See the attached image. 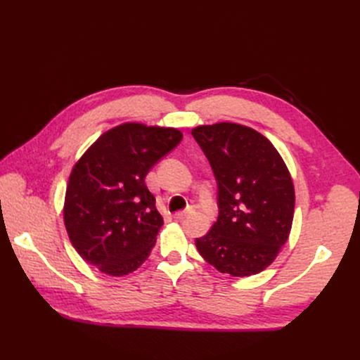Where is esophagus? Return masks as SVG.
I'll use <instances>...</instances> for the list:
<instances>
[{
    "instance_id": "34e87169",
    "label": "esophagus",
    "mask_w": 360,
    "mask_h": 360,
    "mask_svg": "<svg viewBox=\"0 0 360 360\" xmlns=\"http://www.w3.org/2000/svg\"><path fill=\"white\" fill-rule=\"evenodd\" d=\"M189 213H192V209H188V210H183V212L174 213V219H183V217L186 216V214H189Z\"/></svg>"
}]
</instances>
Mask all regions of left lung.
Masks as SVG:
<instances>
[{
    "instance_id": "obj_1",
    "label": "left lung",
    "mask_w": 360,
    "mask_h": 360,
    "mask_svg": "<svg viewBox=\"0 0 360 360\" xmlns=\"http://www.w3.org/2000/svg\"><path fill=\"white\" fill-rule=\"evenodd\" d=\"M192 135L217 181L219 216L198 252L221 274L252 276L274 263L294 216L291 174L270 141L237 123L202 124Z\"/></svg>"
}]
</instances>
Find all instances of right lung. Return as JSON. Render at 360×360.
<instances>
[{
  "label": "right lung",
  "mask_w": 360,
  "mask_h": 360,
  "mask_svg": "<svg viewBox=\"0 0 360 360\" xmlns=\"http://www.w3.org/2000/svg\"><path fill=\"white\" fill-rule=\"evenodd\" d=\"M181 138L176 127L123 123L76 160L64 197V225L76 252L102 274L124 276L148 258L163 217L144 179Z\"/></svg>",
  "instance_id": "add662e5"
}]
</instances>
